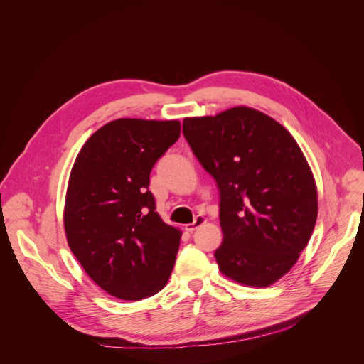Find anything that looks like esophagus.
Wrapping results in <instances>:
<instances>
[{
    "label": "esophagus",
    "mask_w": 364,
    "mask_h": 364,
    "mask_svg": "<svg viewBox=\"0 0 364 364\" xmlns=\"http://www.w3.org/2000/svg\"><path fill=\"white\" fill-rule=\"evenodd\" d=\"M205 223V218H203V216H197L196 219H194V222L193 223H188V225H186V230L187 232H194L197 228H200L201 225H204Z\"/></svg>",
    "instance_id": "34e87169"
}]
</instances>
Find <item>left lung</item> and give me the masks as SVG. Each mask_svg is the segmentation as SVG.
<instances>
[{
  "label": "left lung",
  "mask_w": 364,
  "mask_h": 364,
  "mask_svg": "<svg viewBox=\"0 0 364 364\" xmlns=\"http://www.w3.org/2000/svg\"><path fill=\"white\" fill-rule=\"evenodd\" d=\"M183 134L219 187L220 272L247 287L272 285L295 265L317 220V186L301 148L247 107L186 118Z\"/></svg>",
  "instance_id": "1"
}]
</instances>
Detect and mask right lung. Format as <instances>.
<instances>
[{"label": "right lung", "mask_w": 364, "mask_h": 364, "mask_svg": "<svg viewBox=\"0 0 364 364\" xmlns=\"http://www.w3.org/2000/svg\"><path fill=\"white\" fill-rule=\"evenodd\" d=\"M180 128L178 121H112L73 164L65 204L69 247L90 279L119 299L157 294L171 275L181 232L155 212L148 186Z\"/></svg>", "instance_id": "right-lung-1"}]
</instances>
